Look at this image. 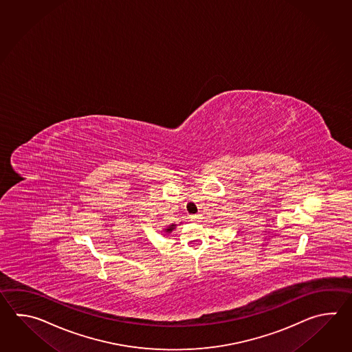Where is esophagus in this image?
Instances as JSON below:
<instances>
[{"instance_id":"esophagus-1","label":"esophagus","mask_w":352,"mask_h":352,"mask_svg":"<svg viewBox=\"0 0 352 352\" xmlns=\"http://www.w3.org/2000/svg\"><path fill=\"white\" fill-rule=\"evenodd\" d=\"M201 219V215L200 214H195V215H190V220L191 221H199Z\"/></svg>"}]
</instances>
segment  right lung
I'll list each match as a JSON object with an SVG mask.
<instances>
[{"label": "right lung", "instance_id": "add662e5", "mask_svg": "<svg viewBox=\"0 0 352 352\" xmlns=\"http://www.w3.org/2000/svg\"><path fill=\"white\" fill-rule=\"evenodd\" d=\"M173 229H175V225H171V226H170V228H168V229H166L165 232H173Z\"/></svg>", "mask_w": 352, "mask_h": 352}]
</instances>
